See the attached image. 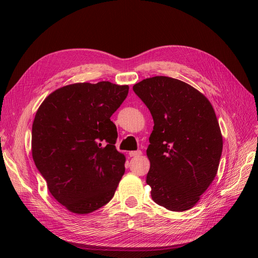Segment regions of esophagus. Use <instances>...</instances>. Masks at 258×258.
I'll list each match as a JSON object with an SVG mask.
<instances>
[{"label":"esophagus","instance_id":"1","mask_svg":"<svg viewBox=\"0 0 258 258\" xmlns=\"http://www.w3.org/2000/svg\"><path fill=\"white\" fill-rule=\"evenodd\" d=\"M128 155H130V157H139L142 155V152L141 151H134V152H130Z\"/></svg>","mask_w":258,"mask_h":258}]
</instances>
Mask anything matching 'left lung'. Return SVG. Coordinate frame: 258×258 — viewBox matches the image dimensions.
<instances>
[{"mask_svg":"<svg viewBox=\"0 0 258 258\" xmlns=\"http://www.w3.org/2000/svg\"><path fill=\"white\" fill-rule=\"evenodd\" d=\"M154 119L146 155L152 199L171 211L192 208L214 180L223 137L209 100L179 79L155 76L133 87Z\"/></svg>","mask_w":258,"mask_h":258,"instance_id":"1","label":"left lung"}]
</instances>
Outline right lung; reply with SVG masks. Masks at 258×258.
Wrapping results in <instances>:
<instances>
[{
	"label": "right lung",
	"mask_w": 258,
	"mask_h": 258,
	"mask_svg": "<svg viewBox=\"0 0 258 258\" xmlns=\"http://www.w3.org/2000/svg\"><path fill=\"white\" fill-rule=\"evenodd\" d=\"M128 86L74 84L51 93L32 124V158L51 195L68 210L88 214L107 204L125 171L111 116Z\"/></svg>",
	"instance_id": "add662e5"
}]
</instances>
